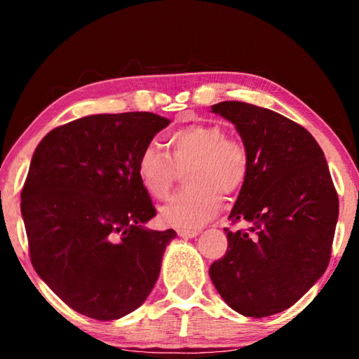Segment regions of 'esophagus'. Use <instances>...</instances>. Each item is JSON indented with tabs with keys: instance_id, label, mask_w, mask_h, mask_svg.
Wrapping results in <instances>:
<instances>
[{
	"instance_id": "34e87169",
	"label": "esophagus",
	"mask_w": 359,
	"mask_h": 359,
	"mask_svg": "<svg viewBox=\"0 0 359 359\" xmlns=\"http://www.w3.org/2000/svg\"><path fill=\"white\" fill-rule=\"evenodd\" d=\"M177 234L180 236L182 239H193L199 234V231H196V229H177Z\"/></svg>"
}]
</instances>
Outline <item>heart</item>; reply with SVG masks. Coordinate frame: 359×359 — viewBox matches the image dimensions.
Listing matches in <instances>:
<instances>
[{
    "label": "heart",
    "mask_w": 359,
    "mask_h": 359,
    "mask_svg": "<svg viewBox=\"0 0 359 359\" xmlns=\"http://www.w3.org/2000/svg\"><path fill=\"white\" fill-rule=\"evenodd\" d=\"M171 155L149 144L136 161L137 177L151 198L165 199L188 165L185 190L160 208L166 226L194 229L210 220L222 205V194L233 196L244 187L248 175L245 145L228 137L217 123H191L172 131L166 139Z\"/></svg>",
    "instance_id": "b5f03b06"
}]
</instances>
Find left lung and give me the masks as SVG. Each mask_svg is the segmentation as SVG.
<instances>
[{"label": "left lung", "instance_id": "obj_1", "mask_svg": "<svg viewBox=\"0 0 359 359\" xmlns=\"http://www.w3.org/2000/svg\"><path fill=\"white\" fill-rule=\"evenodd\" d=\"M236 126L248 151V175L224 229L228 250L209 276L223 301L245 317H269L293 306L325 274L339 199L313 136L271 109L241 101L212 106Z\"/></svg>", "mask_w": 359, "mask_h": 359}]
</instances>
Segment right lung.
I'll return each mask as SVG.
<instances>
[{"instance_id": "obj_1", "label": "right lung", "mask_w": 359, "mask_h": 359, "mask_svg": "<svg viewBox=\"0 0 359 359\" xmlns=\"http://www.w3.org/2000/svg\"><path fill=\"white\" fill-rule=\"evenodd\" d=\"M169 120L98 114L52 130L36 147L20 210L38 276L71 309L117 320L147 299L174 229L156 215L136 161Z\"/></svg>"}]
</instances>
